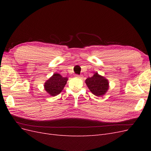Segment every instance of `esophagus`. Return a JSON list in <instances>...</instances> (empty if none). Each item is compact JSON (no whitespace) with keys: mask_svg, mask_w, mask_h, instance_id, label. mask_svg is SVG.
Instances as JSON below:
<instances>
[{"mask_svg":"<svg viewBox=\"0 0 151 151\" xmlns=\"http://www.w3.org/2000/svg\"><path fill=\"white\" fill-rule=\"evenodd\" d=\"M75 77H76V78H79V79H81L82 77L79 75H75Z\"/></svg>","mask_w":151,"mask_h":151,"instance_id":"34e87169","label":"esophagus"}]
</instances>
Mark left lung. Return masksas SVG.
I'll return each instance as SVG.
<instances>
[{"instance_id":"8db88e82","label":"left lung","mask_w":151,"mask_h":151,"mask_svg":"<svg viewBox=\"0 0 151 151\" xmlns=\"http://www.w3.org/2000/svg\"><path fill=\"white\" fill-rule=\"evenodd\" d=\"M86 84L89 90L96 96H103L106 93L109 88V83L106 79L95 73L93 76L86 80Z\"/></svg>"}]
</instances>
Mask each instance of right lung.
I'll list each match as a JSON object with an SVG mask.
<instances>
[{"label":"right lung","mask_w":151,"mask_h":151,"mask_svg":"<svg viewBox=\"0 0 151 151\" xmlns=\"http://www.w3.org/2000/svg\"><path fill=\"white\" fill-rule=\"evenodd\" d=\"M68 79L59 74H54L45 83V89L50 96H55L61 93L67 83Z\"/></svg>","instance_id":"add662e5"}]
</instances>
